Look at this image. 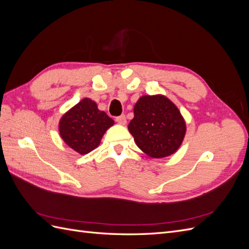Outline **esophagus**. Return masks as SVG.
Instances as JSON below:
<instances>
[{
  "mask_svg": "<svg viewBox=\"0 0 249 249\" xmlns=\"http://www.w3.org/2000/svg\"><path fill=\"white\" fill-rule=\"evenodd\" d=\"M116 122H117L119 124L124 125V124H126V118H125L124 115H120V116L116 117Z\"/></svg>",
  "mask_w": 249,
  "mask_h": 249,
  "instance_id": "esophagus-1",
  "label": "esophagus"
}]
</instances>
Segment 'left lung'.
Returning <instances> with one entry per match:
<instances>
[{
    "label": "left lung",
    "instance_id": "1",
    "mask_svg": "<svg viewBox=\"0 0 249 249\" xmlns=\"http://www.w3.org/2000/svg\"><path fill=\"white\" fill-rule=\"evenodd\" d=\"M129 132L136 145L154 159L166 158L182 145L187 126L180 111L163 94L142 95L134 106Z\"/></svg>",
    "mask_w": 249,
    "mask_h": 249
}]
</instances>
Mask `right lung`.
Returning a JSON list of instances; mask_svg holds the SVG:
<instances>
[{
  "label": "right lung",
  "instance_id": "1",
  "mask_svg": "<svg viewBox=\"0 0 249 249\" xmlns=\"http://www.w3.org/2000/svg\"><path fill=\"white\" fill-rule=\"evenodd\" d=\"M113 124L114 120L99 110L94 101L85 97L60 118L59 134L66 145L86 155L100 145L104 134Z\"/></svg>",
  "mask_w": 249,
  "mask_h": 249
}]
</instances>
